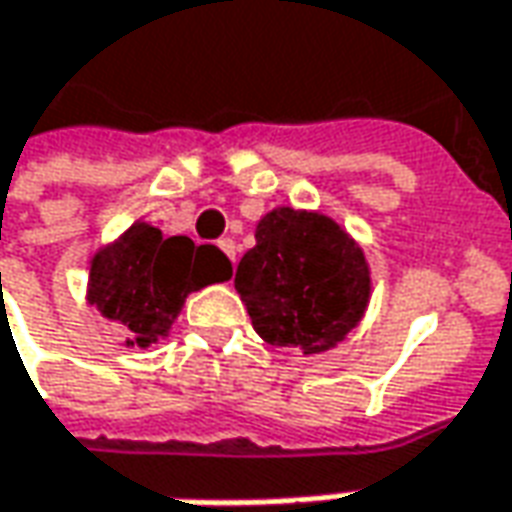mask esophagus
Here are the masks:
<instances>
[{"mask_svg": "<svg viewBox=\"0 0 512 512\" xmlns=\"http://www.w3.org/2000/svg\"><path fill=\"white\" fill-rule=\"evenodd\" d=\"M219 248L225 250V256H228L231 262H236V242H233V239H219Z\"/></svg>", "mask_w": 512, "mask_h": 512, "instance_id": "obj_1", "label": "esophagus"}]
</instances>
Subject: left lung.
<instances>
[{"instance_id": "obj_1", "label": "left lung", "mask_w": 512, "mask_h": 512, "mask_svg": "<svg viewBox=\"0 0 512 512\" xmlns=\"http://www.w3.org/2000/svg\"><path fill=\"white\" fill-rule=\"evenodd\" d=\"M369 273L363 248L332 216L279 205L259 219L236 290L262 341L318 355L360 324L372 298Z\"/></svg>"}]
</instances>
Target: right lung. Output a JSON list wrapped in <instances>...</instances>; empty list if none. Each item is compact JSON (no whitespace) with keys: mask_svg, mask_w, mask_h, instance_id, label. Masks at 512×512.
<instances>
[{"mask_svg":"<svg viewBox=\"0 0 512 512\" xmlns=\"http://www.w3.org/2000/svg\"><path fill=\"white\" fill-rule=\"evenodd\" d=\"M233 276L228 256L188 236H163L135 222L89 259L87 301L126 332L123 346L157 344L183 310L185 298Z\"/></svg>","mask_w":512,"mask_h":512,"instance_id":"right-lung-1","label":"right lung"}]
</instances>
